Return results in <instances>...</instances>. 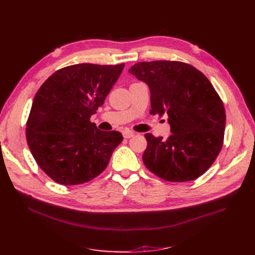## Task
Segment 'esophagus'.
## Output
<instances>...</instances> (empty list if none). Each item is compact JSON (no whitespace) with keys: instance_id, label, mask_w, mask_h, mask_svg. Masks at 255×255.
Wrapping results in <instances>:
<instances>
[{"instance_id":"obj_1","label":"esophagus","mask_w":255,"mask_h":255,"mask_svg":"<svg viewBox=\"0 0 255 255\" xmlns=\"http://www.w3.org/2000/svg\"><path fill=\"white\" fill-rule=\"evenodd\" d=\"M133 135H134V132H133V131L125 130V131L123 132V136H124L125 138H130V137H132Z\"/></svg>"}]
</instances>
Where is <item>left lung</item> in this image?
<instances>
[{
    "mask_svg": "<svg viewBox=\"0 0 255 255\" xmlns=\"http://www.w3.org/2000/svg\"><path fill=\"white\" fill-rule=\"evenodd\" d=\"M129 72L148 85L151 114L167 115L172 134L166 139L146 133L143 163L170 182L202 176L221 151L225 112L210 80L193 66L175 61L140 62Z\"/></svg>",
    "mask_w": 255,
    "mask_h": 255,
    "instance_id": "8db88e82",
    "label": "left lung"
}]
</instances>
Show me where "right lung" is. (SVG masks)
<instances>
[{"label": "right lung", "instance_id": "right-lung-1", "mask_svg": "<svg viewBox=\"0 0 255 255\" xmlns=\"http://www.w3.org/2000/svg\"><path fill=\"white\" fill-rule=\"evenodd\" d=\"M124 66L65 67L36 93L26 141L37 164L55 182L78 185L96 178L122 142L120 132L101 131L90 118L103 105Z\"/></svg>", "mask_w": 255, "mask_h": 255}]
</instances>
